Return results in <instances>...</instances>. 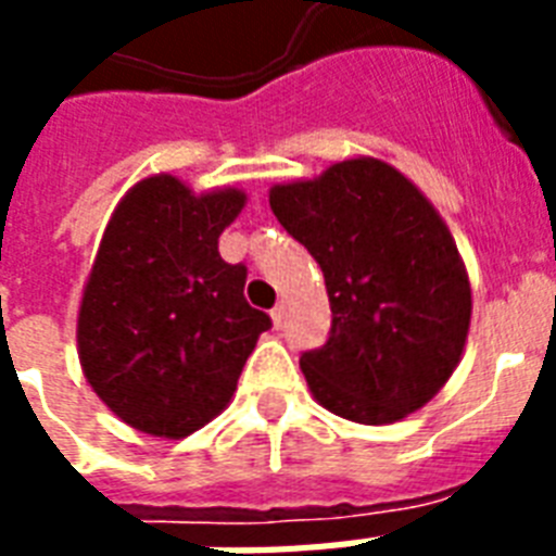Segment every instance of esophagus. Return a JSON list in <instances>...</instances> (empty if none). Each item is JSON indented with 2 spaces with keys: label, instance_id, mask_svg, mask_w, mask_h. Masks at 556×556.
<instances>
[{
  "label": "esophagus",
  "instance_id": "esophagus-1",
  "mask_svg": "<svg viewBox=\"0 0 556 556\" xmlns=\"http://www.w3.org/2000/svg\"><path fill=\"white\" fill-rule=\"evenodd\" d=\"M270 320H274V326H282V320H286V303H277L274 308H270Z\"/></svg>",
  "mask_w": 556,
  "mask_h": 556
}]
</instances>
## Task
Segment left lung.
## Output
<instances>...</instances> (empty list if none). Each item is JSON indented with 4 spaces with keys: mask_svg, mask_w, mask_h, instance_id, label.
Returning a JSON list of instances; mask_svg holds the SVG:
<instances>
[{
    "mask_svg": "<svg viewBox=\"0 0 556 556\" xmlns=\"http://www.w3.org/2000/svg\"><path fill=\"white\" fill-rule=\"evenodd\" d=\"M270 210L326 277L329 340L300 355L314 397L357 424L427 404L470 326L465 265L430 201L383 161L355 159L274 187Z\"/></svg>",
    "mask_w": 556,
    "mask_h": 556,
    "instance_id": "obj_1",
    "label": "left lung"
}]
</instances>
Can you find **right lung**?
Instances as JSON below:
<instances>
[{
  "instance_id": "add662e5",
  "label": "right lung",
  "mask_w": 556,
  "mask_h": 556,
  "mask_svg": "<svg viewBox=\"0 0 556 556\" xmlns=\"http://www.w3.org/2000/svg\"><path fill=\"white\" fill-rule=\"evenodd\" d=\"M239 190L192 195L178 178L135 185L112 213L83 291L80 364L135 430L185 439L233 395L270 317L244 300L248 268L218 256Z\"/></svg>"
}]
</instances>
